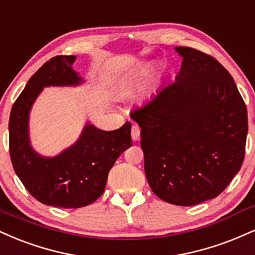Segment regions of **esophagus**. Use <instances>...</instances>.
<instances>
[{"mask_svg": "<svg viewBox=\"0 0 255 255\" xmlns=\"http://www.w3.org/2000/svg\"><path fill=\"white\" fill-rule=\"evenodd\" d=\"M131 139L134 141L140 139V127L137 125L131 126Z\"/></svg>", "mask_w": 255, "mask_h": 255, "instance_id": "obj_1", "label": "esophagus"}]
</instances>
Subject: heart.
<instances>
[{"mask_svg": "<svg viewBox=\"0 0 255 255\" xmlns=\"http://www.w3.org/2000/svg\"><path fill=\"white\" fill-rule=\"evenodd\" d=\"M149 67H151V65H149L148 63H142V64H139L135 69L133 70V71H130L129 73H128L127 76H126L125 79H124V84H129V83H131L133 81H137V79L142 78L143 76L147 75V72H148Z\"/></svg>", "mask_w": 255, "mask_h": 255, "instance_id": "obj_1", "label": "heart"}]
</instances>
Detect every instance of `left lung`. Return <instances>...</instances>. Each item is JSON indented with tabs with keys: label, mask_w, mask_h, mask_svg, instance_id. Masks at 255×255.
<instances>
[{
	"label": "left lung",
	"mask_w": 255,
	"mask_h": 255,
	"mask_svg": "<svg viewBox=\"0 0 255 255\" xmlns=\"http://www.w3.org/2000/svg\"><path fill=\"white\" fill-rule=\"evenodd\" d=\"M182 67L130 118L141 128L152 191L174 205L215 198L240 171L248 121L235 82L215 58L176 47Z\"/></svg>",
	"instance_id": "obj_1"
}]
</instances>
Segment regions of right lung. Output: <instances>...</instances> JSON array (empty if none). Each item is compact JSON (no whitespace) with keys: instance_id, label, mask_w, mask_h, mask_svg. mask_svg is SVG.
I'll return each mask as SVG.
<instances>
[{"instance_id":"add662e5","label":"right lung","mask_w":255,"mask_h":255,"mask_svg":"<svg viewBox=\"0 0 255 255\" xmlns=\"http://www.w3.org/2000/svg\"><path fill=\"white\" fill-rule=\"evenodd\" d=\"M75 60L76 56H57L46 61L29 78L9 118V153L15 173L42 204L65 209L94 203L103 194L116 159L131 146L128 121L110 131L87 122L78 140L56 157H44L30 145V109L44 88L84 83L72 69Z\"/></svg>"}]
</instances>
